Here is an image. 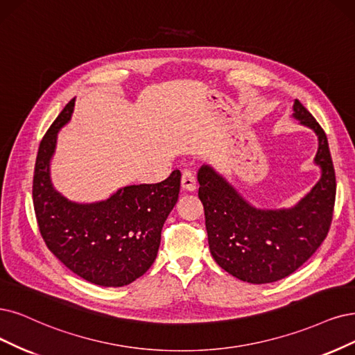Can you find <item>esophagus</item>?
Wrapping results in <instances>:
<instances>
[{
  "label": "esophagus",
  "mask_w": 355,
  "mask_h": 355,
  "mask_svg": "<svg viewBox=\"0 0 355 355\" xmlns=\"http://www.w3.org/2000/svg\"><path fill=\"white\" fill-rule=\"evenodd\" d=\"M196 177L191 171H184L181 177V189L184 191H194L196 190Z\"/></svg>",
  "instance_id": "1"
}]
</instances>
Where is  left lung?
<instances>
[{
	"instance_id": "left-lung-1",
	"label": "left lung",
	"mask_w": 355,
	"mask_h": 355,
	"mask_svg": "<svg viewBox=\"0 0 355 355\" xmlns=\"http://www.w3.org/2000/svg\"><path fill=\"white\" fill-rule=\"evenodd\" d=\"M293 116L318 136L314 164L320 180L291 207L260 209L248 203L211 165L198 173L207 241L216 263L250 284H269L295 272L318 250L331 227L336 182L329 144L314 116L294 101Z\"/></svg>"
}]
</instances>
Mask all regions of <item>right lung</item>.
<instances>
[{"instance_id": "right-lung-1", "label": "right lung", "mask_w": 355, "mask_h": 355, "mask_svg": "<svg viewBox=\"0 0 355 355\" xmlns=\"http://www.w3.org/2000/svg\"><path fill=\"white\" fill-rule=\"evenodd\" d=\"M73 110L74 99L39 144L33 175L39 231L49 250L80 278L101 286H124L155 261L162 227L178 200L181 174L175 169L157 184L121 187L99 202L69 200L52 184L51 161Z\"/></svg>"}]
</instances>
